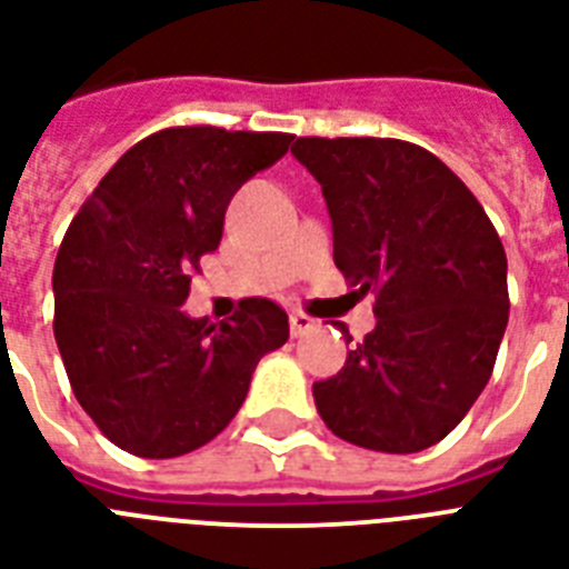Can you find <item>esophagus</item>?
<instances>
[{"mask_svg": "<svg viewBox=\"0 0 569 569\" xmlns=\"http://www.w3.org/2000/svg\"><path fill=\"white\" fill-rule=\"evenodd\" d=\"M289 325H292V336H303L316 327V318H309L307 312H292L289 316Z\"/></svg>", "mask_w": 569, "mask_h": 569, "instance_id": "1", "label": "esophagus"}]
</instances>
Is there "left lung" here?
I'll return each mask as SVG.
<instances>
[{
  "label": "left lung",
  "mask_w": 569,
  "mask_h": 569,
  "mask_svg": "<svg viewBox=\"0 0 569 569\" xmlns=\"http://www.w3.org/2000/svg\"><path fill=\"white\" fill-rule=\"evenodd\" d=\"M292 154L321 183L336 269L373 292L377 316L345 368L312 386L318 415L365 450H427L491 380L509 325L500 237L459 174L415 142L298 137Z\"/></svg>",
  "instance_id": "8db88e82"
}]
</instances>
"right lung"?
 <instances>
[{"instance_id":"add662e5","label":"right lung","mask_w":569,"mask_h":569,"mask_svg":"<svg viewBox=\"0 0 569 569\" xmlns=\"http://www.w3.org/2000/svg\"><path fill=\"white\" fill-rule=\"evenodd\" d=\"M292 133L178 124L149 133L99 180L54 260V341L92 423L140 459H174L219 436L251 373L289 339L269 298L210 325L180 303L244 180Z\"/></svg>"}]
</instances>
